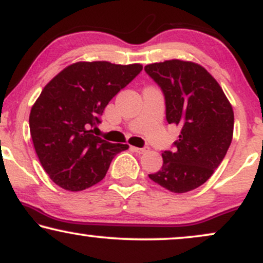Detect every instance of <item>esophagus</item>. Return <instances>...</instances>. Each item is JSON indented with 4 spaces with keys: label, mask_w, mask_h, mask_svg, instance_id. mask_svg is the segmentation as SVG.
Returning a JSON list of instances; mask_svg holds the SVG:
<instances>
[{
    "label": "esophagus",
    "mask_w": 263,
    "mask_h": 263,
    "mask_svg": "<svg viewBox=\"0 0 263 263\" xmlns=\"http://www.w3.org/2000/svg\"><path fill=\"white\" fill-rule=\"evenodd\" d=\"M132 149L135 151L136 153H140V155H142V153H146L147 151H149V147H142V148H138V147H132Z\"/></svg>",
    "instance_id": "obj_1"
}]
</instances>
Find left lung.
Listing matches in <instances>:
<instances>
[{
  "label": "left lung",
  "mask_w": 263,
  "mask_h": 263,
  "mask_svg": "<svg viewBox=\"0 0 263 263\" xmlns=\"http://www.w3.org/2000/svg\"><path fill=\"white\" fill-rule=\"evenodd\" d=\"M164 93L168 123L179 126L174 152L162 153L153 182L173 193L197 189L213 176L232 141L234 111L219 83L201 65L179 59L144 66Z\"/></svg>",
  "instance_id": "left-lung-1"
}]
</instances>
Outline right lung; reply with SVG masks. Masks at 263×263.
<instances>
[{"label": "right lung", "instance_id": "1", "mask_svg": "<svg viewBox=\"0 0 263 263\" xmlns=\"http://www.w3.org/2000/svg\"><path fill=\"white\" fill-rule=\"evenodd\" d=\"M141 64L78 62L53 78L32 106L29 129L42 167L57 185L79 192L106 176L128 144L93 136L111 99L141 73Z\"/></svg>", "mask_w": 263, "mask_h": 263}]
</instances>
